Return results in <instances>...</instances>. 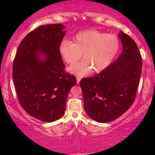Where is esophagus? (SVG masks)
<instances>
[{
	"mask_svg": "<svg viewBox=\"0 0 155 155\" xmlns=\"http://www.w3.org/2000/svg\"><path fill=\"white\" fill-rule=\"evenodd\" d=\"M76 80H77V84H79L80 82V80H81V77L77 76V77H76Z\"/></svg>",
	"mask_w": 155,
	"mask_h": 155,
	"instance_id": "34e87169",
	"label": "esophagus"
}]
</instances>
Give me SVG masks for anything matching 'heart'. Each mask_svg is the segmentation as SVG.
<instances>
[{"label":"heart","mask_w":155,"mask_h":155,"mask_svg":"<svg viewBox=\"0 0 155 155\" xmlns=\"http://www.w3.org/2000/svg\"><path fill=\"white\" fill-rule=\"evenodd\" d=\"M120 49V40L115 35L88 30L76 34L72 43L63 41L59 47V52L64 61L70 65L77 63L83 54L84 60L68 68L72 74L83 76L92 71L100 73L106 70Z\"/></svg>","instance_id":"1"}]
</instances>
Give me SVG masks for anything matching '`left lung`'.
<instances>
[{"instance_id": "left-lung-1", "label": "left lung", "mask_w": 155, "mask_h": 155, "mask_svg": "<svg viewBox=\"0 0 155 155\" xmlns=\"http://www.w3.org/2000/svg\"><path fill=\"white\" fill-rule=\"evenodd\" d=\"M122 51L116 61L93 77L80 81L84 108L97 122L116 120L130 107L136 98L142 70V61L136 42L120 31Z\"/></svg>"}]
</instances>
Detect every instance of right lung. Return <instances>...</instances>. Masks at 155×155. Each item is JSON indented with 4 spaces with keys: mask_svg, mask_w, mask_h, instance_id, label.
I'll use <instances>...</instances> for the list:
<instances>
[{
    "mask_svg": "<svg viewBox=\"0 0 155 155\" xmlns=\"http://www.w3.org/2000/svg\"><path fill=\"white\" fill-rule=\"evenodd\" d=\"M64 29L61 24L37 28L22 39L14 60L12 77L19 103L42 122L63 116L68 94L76 84L75 76L65 71L59 52Z\"/></svg>",
    "mask_w": 155,
    "mask_h": 155,
    "instance_id": "1",
    "label": "right lung"
}]
</instances>
